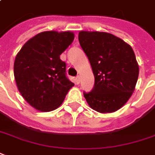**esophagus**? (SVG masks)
<instances>
[{
  "instance_id": "obj_1",
  "label": "esophagus",
  "mask_w": 155,
  "mask_h": 155,
  "mask_svg": "<svg viewBox=\"0 0 155 155\" xmlns=\"http://www.w3.org/2000/svg\"><path fill=\"white\" fill-rule=\"evenodd\" d=\"M76 83H77L78 84H79V83H80V77H79V76H78V77L76 78Z\"/></svg>"
}]
</instances>
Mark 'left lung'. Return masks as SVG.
Instances as JSON below:
<instances>
[{"label":"left lung","mask_w":155,"mask_h":155,"mask_svg":"<svg viewBox=\"0 0 155 155\" xmlns=\"http://www.w3.org/2000/svg\"><path fill=\"white\" fill-rule=\"evenodd\" d=\"M78 40L94 76L93 90L84 93L87 103L101 114L118 111L132 95L138 79L132 48L107 32L81 31Z\"/></svg>","instance_id":"1"}]
</instances>
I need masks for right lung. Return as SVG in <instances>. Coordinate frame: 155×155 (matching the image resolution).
Instances as JSON below:
<instances>
[{
  "label": "right lung",
  "mask_w": 155,
  "mask_h": 155,
  "mask_svg": "<svg viewBox=\"0 0 155 155\" xmlns=\"http://www.w3.org/2000/svg\"><path fill=\"white\" fill-rule=\"evenodd\" d=\"M73 40L71 31H43L28 40L17 54L13 72L18 90L36 110L58 108L74 86L66 78L65 63L60 58Z\"/></svg>",
  "instance_id": "right-lung-1"
}]
</instances>
